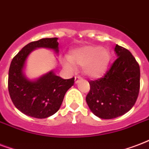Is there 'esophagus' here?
Instances as JSON below:
<instances>
[{
    "label": "esophagus",
    "instance_id": "esophagus-1",
    "mask_svg": "<svg viewBox=\"0 0 149 149\" xmlns=\"http://www.w3.org/2000/svg\"><path fill=\"white\" fill-rule=\"evenodd\" d=\"M81 79H82V78H81L80 77H79V76L75 77V83H76V84H78L79 80H81Z\"/></svg>",
    "mask_w": 149,
    "mask_h": 149
}]
</instances>
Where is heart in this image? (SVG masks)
<instances>
[{"label":"heart","instance_id":"obj_1","mask_svg":"<svg viewBox=\"0 0 149 149\" xmlns=\"http://www.w3.org/2000/svg\"><path fill=\"white\" fill-rule=\"evenodd\" d=\"M111 54L105 47L86 45L75 48L69 57L65 58L64 66L70 71L76 70V65L82 66L83 72L91 78L104 74L109 65Z\"/></svg>","mask_w":149,"mask_h":149}]
</instances>
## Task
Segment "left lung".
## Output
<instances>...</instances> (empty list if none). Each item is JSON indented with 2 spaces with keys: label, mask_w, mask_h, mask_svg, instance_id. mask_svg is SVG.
Returning a JSON list of instances; mask_svg holds the SVG:
<instances>
[{
  "label": "left lung",
  "mask_w": 149,
  "mask_h": 149,
  "mask_svg": "<svg viewBox=\"0 0 149 149\" xmlns=\"http://www.w3.org/2000/svg\"><path fill=\"white\" fill-rule=\"evenodd\" d=\"M117 58L104 77L90 81L86 102L96 116L109 120L124 115L137 101L140 89V67L127 49L116 44Z\"/></svg>",
  "instance_id": "8db88e82"
}]
</instances>
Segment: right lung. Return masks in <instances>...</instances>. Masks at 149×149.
<instances>
[{
  "label": "right lung",
  "mask_w": 149,
  "mask_h": 149,
  "mask_svg": "<svg viewBox=\"0 0 149 149\" xmlns=\"http://www.w3.org/2000/svg\"><path fill=\"white\" fill-rule=\"evenodd\" d=\"M37 48L53 50L58 54V38H43L26 44L13 58L8 72V91L15 106L30 117L44 119L54 115L62 105L65 93L74 84V77L62 79L52 70L37 79L25 73L28 57Z\"/></svg>",
  "instance_id": "1"
}]
</instances>
